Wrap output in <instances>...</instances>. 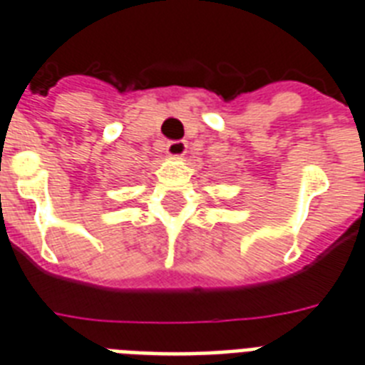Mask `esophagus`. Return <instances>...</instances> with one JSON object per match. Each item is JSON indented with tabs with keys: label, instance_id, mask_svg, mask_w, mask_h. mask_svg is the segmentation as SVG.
I'll use <instances>...</instances> for the list:
<instances>
[{
	"label": "esophagus",
	"instance_id": "obj_1",
	"mask_svg": "<svg viewBox=\"0 0 365 365\" xmlns=\"http://www.w3.org/2000/svg\"><path fill=\"white\" fill-rule=\"evenodd\" d=\"M187 152V142L185 140H170L167 144V153L173 157H182Z\"/></svg>",
	"mask_w": 365,
	"mask_h": 365
}]
</instances>
